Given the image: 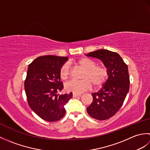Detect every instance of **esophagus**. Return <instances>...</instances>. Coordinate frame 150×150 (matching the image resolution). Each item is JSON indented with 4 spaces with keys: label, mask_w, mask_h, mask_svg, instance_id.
<instances>
[{
    "label": "esophagus",
    "mask_w": 150,
    "mask_h": 150,
    "mask_svg": "<svg viewBox=\"0 0 150 150\" xmlns=\"http://www.w3.org/2000/svg\"><path fill=\"white\" fill-rule=\"evenodd\" d=\"M81 94H80V93H73V97H77L81 96Z\"/></svg>",
    "instance_id": "1"
}]
</instances>
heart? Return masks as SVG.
<instances>
[{
  "mask_svg": "<svg viewBox=\"0 0 150 150\" xmlns=\"http://www.w3.org/2000/svg\"><path fill=\"white\" fill-rule=\"evenodd\" d=\"M77 64L84 69L82 73V79L80 81L72 80L66 84L67 90L74 93H81L91 88L92 84L95 88L100 87L106 81L108 70L103 66H97L95 60L88 57H81L77 61ZM60 77L66 80L70 74V68L68 62L60 68Z\"/></svg>",
  "mask_w": 150,
  "mask_h": 150,
  "instance_id": "1",
  "label": "heart"
}]
</instances>
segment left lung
Masks as SVG:
<instances>
[{"label": "left lung", "mask_w": 150, "mask_h": 150, "mask_svg": "<svg viewBox=\"0 0 150 150\" xmlns=\"http://www.w3.org/2000/svg\"><path fill=\"white\" fill-rule=\"evenodd\" d=\"M100 60L108 70V78L86 110L93 119L104 120L113 117L122 106L129 88L128 68L119 54L100 49L86 54Z\"/></svg>", "instance_id": "left-lung-1"}]
</instances>
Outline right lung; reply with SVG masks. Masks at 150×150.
Wrapping results in <instances>:
<instances>
[{
  "label": "right lung",
  "mask_w": 150,
  "mask_h": 150,
  "mask_svg": "<svg viewBox=\"0 0 150 150\" xmlns=\"http://www.w3.org/2000/svg\"><path fill=\"white\" fill-rule=\"evenodd\" d=\"M68 57H39L28 66L24 89L31 109L41 119L55 122L64 116L65 104L73 93H59L64 86L60 68Z\"/></svg>",
  "instance_id": "right-lung-1"
}]
</instances>
